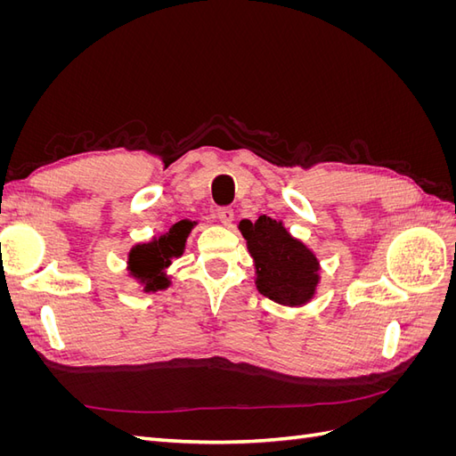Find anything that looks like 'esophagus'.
<instances>
[{"label": "esophagus", "instance_id": "obj_1", "mask_svg": "<svg viewBox=\"0 0 456 456\" xmlns=\"http://www.w3.org/2000/svg\"><path fill=\"white\" fill-rule=\"evenodd\" d=\"M216 218L220 220V224L230 226L232 220H233V211L230 209V207H220V209L216 211Z\"/></svg>", "mask_w": 456, "mask_h": 456}]
</instances>
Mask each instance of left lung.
Here are the masks:
<instances>
[{
  "mask_svg": "<svg viewBox=\"0 0 456 456\" xmlns=\"http://www.w3.org/2000/svg\"><path fill=\"white\" fill-rule=\"evenodd\" d=\"M255 262V285L260 295L289 308H300L315 297L320 258L306 243L293 238L281 220L266 215L238 224Z\"/></svg>",
  "mask_w": 456,
  "mask_h": 456,
  "instance_id": "8db88e82",
  "label": "left lung"
}]
</instances>
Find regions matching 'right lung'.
I'll use <instances>...</instances> for the list:
<instances>
[{"instance_id":"1","label":"right lung","mask_w":456,"mask_h":456,"mask_svg":"<svg viewBox=\"0 0 456 456\" xmlns=\"http://www.w3.org/2000/svg\"><path fill=\"white\" fill-rule=\"evenodd\" d=\"M198 220L183 218L167 232L150 241L136 243L127 255V273L142 287L144 293H156L171 287L167 268L173 258H178L186 249V240Z\"/></svg>"}]
</instances>
